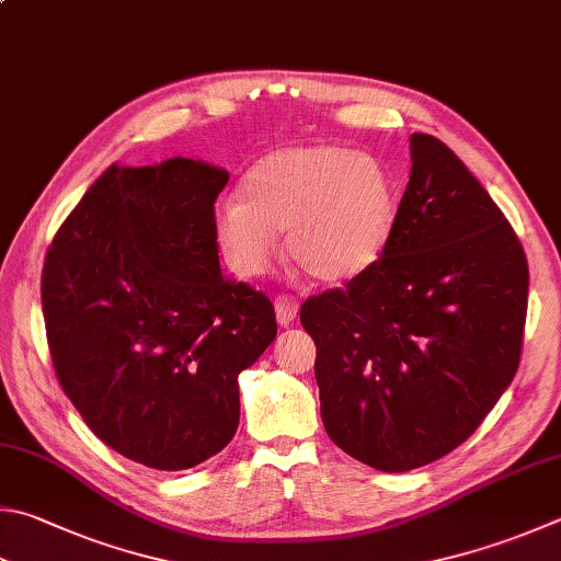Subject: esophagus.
<instances>
[{
	"mask_svg": "<svg viewBox=\"0 0 561 561\" xmlns=\"http://www.w3.org/2000/svg\"><path fill=\"white\" fill-rule=\"evenodd\" d=\"M276 320L280 327H288L293 324L295 317H298V302H295L293 298H288V295H278L276 298Z\"/></svg>",
	"mask_w": 561,
	"mask_h": 561,
	"instance_id": "esophagus-1",
	"label": "esophagus"
}]
</instances>
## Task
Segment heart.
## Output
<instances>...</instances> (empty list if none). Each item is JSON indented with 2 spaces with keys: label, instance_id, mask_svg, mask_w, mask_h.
I'll use <instances>...</instances> for the list:
<instances>
[{
  "label": "heart",
  "instance_id": "b5f03b06",
  "mask_svg": "<svg viewBox=\"0 0 561 561\" xmlns=\"http://www.w3.org/2000/svg\"><path fill=\"white\" fill-rule=\"evenodd\" d=\"M398 215L393 175L374 153L336 144L276 149L251 165L239 203L215 215V237L241 278L263 273L288 231V251L312 278L346 283L374 268Z\"/></svg>",
  "mask_w": 561,
  "mask_h": 561
}]
</instances>
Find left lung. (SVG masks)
<instances>
[{"label":"left lung","mask_w":561,"mask_h":561,"mask_svg":"<svg viewBox=\"0 0 561 561\" xmlns=\"http://www.w3.org/2000/svg\"><path fill=\"white\" fill-rule=\"evenodd\" d=\"M410 161L383 256L300 308L327 435L388 473L442 459L499 403L530 285L511 221L459 156L412 134Z\"/></svg>","instance_id":"1"}]
</instances>
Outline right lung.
<instances>
[{
    "label": "right lung",
    "instance_id": "add662e5",
    "mask_svg": "<svg viewBox=\"0 0 561 561\" xmlns=\"http://www.w3.org/2000/svg\"><path fill=\"white\" fill-rule=\"evenodd\" d=\"M229 173L193 158L110 165L48 247L53 368L88 427L149 469H193L239 427V374L276 340L266 295L219 271Z\"/></svg>",
    "mask_w": 561,
    "mask_h": 561
}]
</instances>
